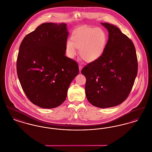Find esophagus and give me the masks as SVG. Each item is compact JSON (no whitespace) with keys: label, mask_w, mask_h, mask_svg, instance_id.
Instances as JSON below:
<instances>
[{"label":"esophagus","mask_w":152,"mask_h":152,"mask_svg":"<svg viewBox=\"0 0 152 152\" xmlns=\"http://www.w3.org/2000/svg\"><path fill=\"white\" fill-rule=\"evenodd\" d=\"M79 68L80 72H81V69H83V65H79Z\"/></svg>","instance_id":"obj_1"}]
</instances>
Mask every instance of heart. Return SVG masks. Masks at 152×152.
I'll return each instance as SVG.
<instances>
[{
	"mask_svg": "<svg viewBox=\"0 0 152 152\" xmlns=\"http://www.w3.org/2000/svg\"><path fill=\"white\" fill-rule=\"evenodd\" d=\"M71 42L67 41L65 51L67 56L73 58L79 50L80 56L86 62L92 63L101 58L108 41L105 31L100 27L85 28L75 31Z\"/></svg>",
	"mask_w": 152,
	"mask_h": 152,
	"instance_id": "heart-1",
	"label": "heart"
}]
</instances>
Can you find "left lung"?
Returning <instances> with one entry per match:
<instances>
[{"instance_id":"8db88e82","label":"left lung","mask_w":152,"mask_h":152,"mask_svg":"<svg viewBox=\"0 0 152 152\" xmlns=\"http://www.w3.org/2000/svg\"><path fill=\"white\" fill-rule=\"evenodd\" d=\"M108 40L101 58L81 70L86 77L87 100L94 107L107 108L121 104L130 94L137 75L134 45L117 26L101 23Z\"/></svg>"}]
</instances>
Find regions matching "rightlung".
<instances>
[{
    "label": "right lung",
    "mask_w": 152,
    "mask_h": 152,
    "mask_svg": "<svg viewBox=\"0 0 152 152\" xmlns=\"http://www.w3.org/2000/svg\"><path fill=\"white\" fill-rule=\"evenodd\" d=\"M66 24L45 23L25 36L17 58L18 76L33 104L42 108L58 107L65 101L77 63L66 57Z\"/></svg>",
    "instance_id": "1"
}]
</instances>
